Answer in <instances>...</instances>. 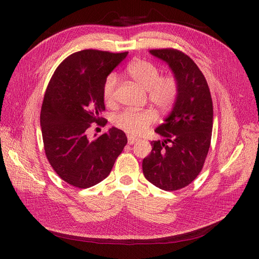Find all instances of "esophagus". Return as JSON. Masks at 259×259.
Wrapping results in <instances>:
<instances>
[{
    "label": "esophagus",
    "instance_id": "obj_1",
    "mask_svg": "<svg viewBox=\"0 0 259 259\" xmlns=\"http://www.w3.org/2000/svg\"><path fill=\"white\" fill-rule=\"evenodd\" d=\"M127 140H128V144H130V145H133V144H135V143L137 142L138 138H136V137H134V136L128 135V136H127Z\"/></svg>",
    "mask_w": 259,
    "mask_h": 259
}]
</instances>
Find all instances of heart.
I'll list each match as a JSON object with an SVG mask.
<instances>
[{
	"label": "heart",
	"instance_id": "b5f03b06",
	"mask_svg": "<svg viewBox=\"0 0 259 259\" xmlns=\"http://www.w3.org/2000/svg\"><path fill=\"white\" fill-rule=\"evenodd\" d=\"M128 75L145 91H148L149 100L162 110H167L174 105L178 96L179 86L173 75L161 76L159 68L146 60L132 61L127 66ZM117 79L115 74H110L104 84V97L107 101L113 100ZM155 120L151 110H125L116 114L113 119L115 126L128 134L138 135L144 133Z\"/></svg>",
	"mask_w": 259,
	"mask_h": 259
}]
</instances>
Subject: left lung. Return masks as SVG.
Returning a JSON list of instances; mask_svg holds the SVG:
<instances>
[{
  "mask_svg": "<svg viewBox=\"0 0 259 259\" xmlns=\"http://www.w3.org/2000/svg\"><path fill=\"white\" fill-rule=\"evenodd\" d=\"M149 53L166 62L179 91L169 114L155 128L163 140L151 142L143 171L155 187L174 191L191 184L203 167L213 130V103L204 75L189 56L173 49Z\"/></svg>",
  "mask_w": 259,
  "mask_h": 259,
  "instance_id": "left-lung-1",
  "label": "left lung"
}]
</instances>
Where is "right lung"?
<instances>
[{"label": "right lung", "mask_w": 259, "mask_h": 259, "mask_svg": "<svg viewBox=\"0 0 259 259\" xmlns=\"http://www.w3.org/2000/svg\"><path fill=\"white\" fill-rule=\"evenodd\" d=\"M127 54L76 52L58 66L46 89L40 117L45 154L69 185L82 189L100 183L127 144L116 127L93 140L88 137L91 123H107L100 116L106 109L104 84Z\"/></svg>", "instance_id": "obj_1"}]
</instances>
